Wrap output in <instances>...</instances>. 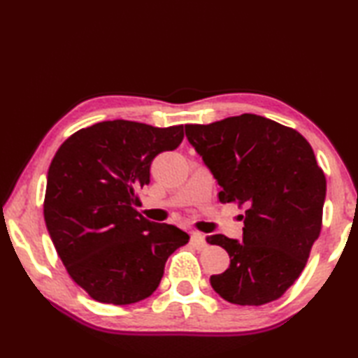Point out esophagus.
I'll return each instance as SVG.
<instances>
[{
    "label": "esophagus",
    "mask_w": 358,
    "mask_h": 358,
    "mask_svg": "<svg viewBox=\"0 0 358 358\" xmlns=\"http://www.w3.org/2000/svg\"><path fill=\"white\" fill-rule=\"evenodd\" d=\"M191 241H192V245H196L197 248L205 246V237L199 232H191Z\"/></svg>",
    "instance_id": "obj_1"
}]
</instances>
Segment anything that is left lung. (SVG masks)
I'll return each instance as SVG.
<instances>
[{
	"label": "left lung",
	"mask_w": 358,
	"mask_h": 358,
	"mask_svg": "<svg viewBox=\"0 0 358 358\" xmlns=\"http://www.w3.org/2000/svg\"><path fill=\"white\" fill-rule=\"evenodd\" d=\"M186 137L221 186L222 203L245 205L243 241L216 234L229 268L210 278L234 305L278 300L305 268L322 229L327 181L311 145L273 120L243 113L210 124H186Z\"/></svg>",
	"instance_id": "8db88e82"
}]
</instances>
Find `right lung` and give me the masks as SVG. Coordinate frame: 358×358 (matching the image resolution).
<instances>
[{"mask_svg": "<svg viewBox=\"0 0 358 358\" xmlns=\"http://www.w3.org/2000/svg\"><path fill=\"white\" fill-rule=\"evenodd\" d=\"M183 137V124L102 121L72 134L52 159L45 226L69 276L96 301L147 299L159 286L169 256L189 240L172 224L137 211L151 161Z\"/></svg>", "mask_w": 358, "mask_h": 358, "instance_id": "obj_1", "label": "right lung"}]
</instances>
